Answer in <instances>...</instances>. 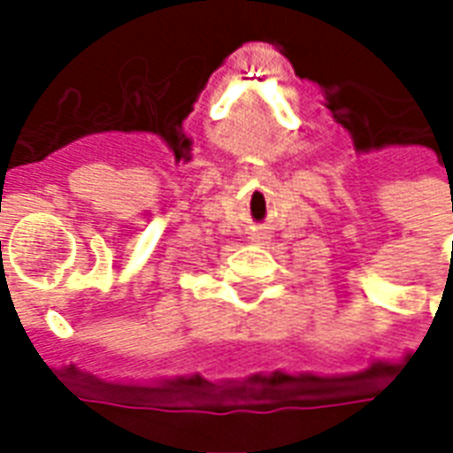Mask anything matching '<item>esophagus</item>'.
Returning <instances> with one entry per match:
<instances>
[{
    "label": "esophagus",
    "instance_id": "1",
    "mask_svg": "<svg viewBox=\"0 0 453 453\" xmlns=\"http://www.w3.org/2000/svg\"><path fill=\"white\" fill-rule=\"evenodd\" d=\"M250 240H252L255 245H265L269 237H266V233H252V237H250Z\"/></svg>",
    "mask_w": 453,
    "mask_h": 453
}]
</instances>
